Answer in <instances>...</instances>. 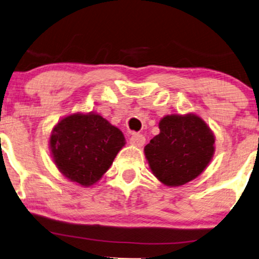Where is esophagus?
I'll list each match as a JSON object with an SVG mask.
<instances>
[{
	"instance_id": "esophagus-1",
	"label": "esophagus",
	"mask_w": 259,
	"mask_h": 259,
	"mask_svg": "<svg viewBox=\"0 0 259 259\" xmlns=\"http://www.w3.org/2000/svg\"><path fill=\"white\" fill-rule=\"evenodd\" d=\"M145 137L143 134H138V133H133L132 137L130 138V143L131 145H134L137 147H141L145 144Z\"/></svg>"
}]
</instances>
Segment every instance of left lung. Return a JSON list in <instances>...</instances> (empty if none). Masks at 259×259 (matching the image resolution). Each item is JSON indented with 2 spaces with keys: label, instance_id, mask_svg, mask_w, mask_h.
I'll list each match as a JSON object with an SVG mask.
<instances>
[{
  "label": "left lung",
  "instance_id": "left-lung-1",
  "mask_svg": "<svg viewBox=\"0 0 259 259\" xmlns=\"http://www.w3.org/2000/svg\"><path fill=\"white\" fill-rule=\"evenodd\" d=\"M160 133L145 146L153 175L167 186L191 182L206 168L214 153V136L196 114L166 115Z\"/></svg>",
  "mask_w": 259,
  "mask_h": 259
}]
</instances>
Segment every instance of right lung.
Masks as SVG:
<instances>
[{
    "instance_id": "add662e5",
    "label": "right lung",
    "mask_w": 259,
    "mask_h": 259,
    "mask_svg": "<svg viewBox=\"0 0 259 259\" xmlns=\"http://www.w3.org/2000/svg\"><path fill=\"white\" fill-rule=\"evenodd\" d=\"M125 143L118 127L93 113L63 118L49 140L59 171L82 186L93 185L107 172Z\"/></svg>"
}]
</instances>
